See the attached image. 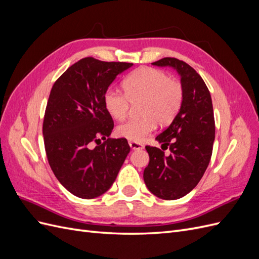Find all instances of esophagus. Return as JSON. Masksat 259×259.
Returning a JSON list of instances; mask_svg holds the SVG:
<instances>
[{"instance_id": "obj_1", "label": "esophagus", "mask_w": 259, "mask_h": 259, "mask_svg": "<svg viewBox=\"0 0 259 259\" xmlns=\"http://www.w3.org/2000/svg\"><path fill=\"white\" fill-rule=\"evenodd\" d=\"M130 146L132 149H134V150H136V149H143L144 148V145L140 144V143H137V142H132V140H130L128 142Z\"/></svg>"}]
</instances>
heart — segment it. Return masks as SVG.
Masks as SVG:
<instances>
[{
	"label": "heart",
	"instance_id": "heart-1",
	"mask_svg": "<svg viewBox=\"0 0 259 259\" xmlns=\"http://www.w3.org/2000/svg\"><path fill=\"white\" fill-rule=\"evenodd\" d=\"M124 93L109 89L104 94V106L114 120L121 121L139 105L137 119H131L116 127V134L132 142H143L155 130L175 120L184 103L185 90L182 82L170 79L162 70L140 67L132 71L122 82Z\"/></svg>",
	"mask_w": 259,
	"mask_h": 259
}]
</instances>
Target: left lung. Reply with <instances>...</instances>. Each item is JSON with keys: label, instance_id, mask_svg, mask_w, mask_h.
I'll list each match as a JSON object with an SVG mask.
<instances>
[{"label": "left lung", "instance_id": "1", "mask_svg": "<svg viewBox=\"0 0 259 259\" xmlns=\"http://www.w3.org/2000/svg\"><path fill=\"white\" fill-rule=\"evenodd\" d=\"M177 70L185 90L184 103L175 120L155 140L169 147L146 146L149 164L144 170L147 188L163 200H177L199 184L210 161L215 139V119L210 94L200 74L177 58L165 57L152 62Z\"/></svg>", "mask_w": 259, "mask_h": 259}]
</instances>
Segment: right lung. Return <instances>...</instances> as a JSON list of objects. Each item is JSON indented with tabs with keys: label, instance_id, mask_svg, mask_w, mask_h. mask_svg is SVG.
<instances>
[{
	"label": "right lung",
	"instance_id": "obj_1",
	"mask_svg": "<svg viewBox=\"0 0 259 259\" xmlns=\"http://www.w3.org/2000/svg\"><path fill=\"white\" fill-rule=\"evenodd\" d=\"M132 66L85 57L51 90L43 121L45 152L54 175L75 197L94 199L105 193L131 150L126 138H109L114 123L104 106V94ZM93 142L98 146L93 148Z\"/></svg>",
	"mask_w": 259,
	"mask_h": 259
}]
</instances>
